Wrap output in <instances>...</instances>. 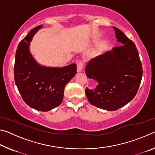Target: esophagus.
I'll return each mask as SVG.
<instances>
[{
    "label": "esophagus",
    "mask_w": 155,
    "mask_h": 155,
    "mask_svg": "<svg viewBox=\"0 0 155 155\" xmlns=\"http://www.w3.org/2000/svg\"><path fill=\"white\" fill-rule=\"evenodd\" d=\"M83 65H84V62H83V61H82V60H81V61L78 62V64H77V71L78 72L82 71Z\"/></svg>",
    "instance_id": "1"
}]
</instances>
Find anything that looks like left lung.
<instances>
[{
  "label": "left lung",
  "instance_id": "8db88e82",
  "mask_svg": "<svg viewBox=\"0 0 155 155\" xmlns=\"http://www.w3.org/2000/svg\"><path fill=\"white\" fill-rule=\"evenodd\" d=\"M114 28L122 45L91 59L85 70L87 77L98 83L94 90L85 89L89 102L108 111H115L133 99L143 74L135 44L119 28Z\"/></svg>",
  "mask_w": 155,
  "mask_h": 155
}]
</instances>
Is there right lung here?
Wrapping results in <instances>:
<instances>
[{
  "mask_svg": "<svg viewBox=\"0 0 155 155\" xmlns=\"http://www.w3.org/2000/svg\"><path fill=\"white\" fill-rule=\"evenodd\" d=\"M41 26L31 30L18 44L14 64V80L26 104L36 110L48 111L62 103L66 84L77 73V65L63 68L41 66L29 52V43Z\"/></svg>",
  "mask_w": 155,
  "mask_h": 155,
  "instance_id": "obj_1",
  "label": "right lung"
}]
</instances>
